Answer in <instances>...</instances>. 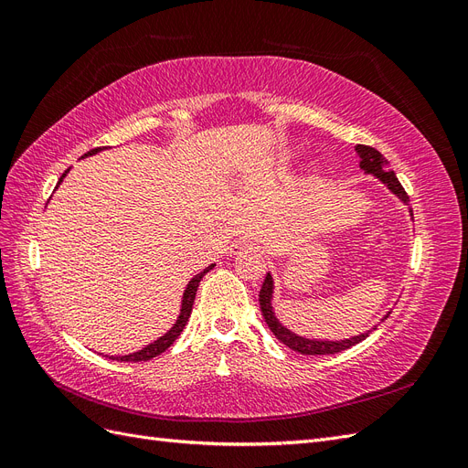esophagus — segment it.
I'll return each instance as SVG.
<instances>
[{
	"instance_id": "34e87169",
	"label": "esophagus",
	"mask_w": 468,
	"mask_h": 468,
	"mask_svg": "<svg viewBox=\"0 0 468 468\" xmlns=\"http://www.w3.org/2000/svg\"><path fill=\"white\" fill-rule=\"evenodd\" d=\"M260 250V244L256 239H250V238H242V239H236V242L230 246V253L238 256V253H244V251H256Z\"/></svg>"
}]
</instances>
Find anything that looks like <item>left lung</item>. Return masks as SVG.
I'll use <instances>...</instances> for the list:
<instances>
[{"instance_id":"1","label":"left lung","mask_w":468,"mask_h":468,"mask_svg":"<svg viewBox=\"0 0 468 468\" xmlns=\"http://www.w3.org/2000/svg\"><path fill=\"white\" fill-rule=\"evenodd\" d=\"M359 158H361V169H365V174H373L375 177H378L385 186L396 195L400 197L404 203H410L408 195L404 191V187L400 186L399 177L390 169L388 160L382 155L378 150L371 148V146H365V144H357L356 146ZM412 212V210H410ZM271 296H273V277L271 275H265L263 279V285L260 291V308H261V314L269 325V330L275 334V337L279 342L285 344L289 349L301 353V356H334V353L339 351H346L349 347H353L356 344L363 342V339L371 334V330L367 334H359L356 337H349V339H342V342H322V339H306L292 334L291 330H287L285 325H281L279 320L275 318L273 313V306H271ZM388 318V314L385 316ZM375 330V328H373Z\"/></svg>"}]
</instances>
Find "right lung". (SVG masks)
I'll return each instance as SVG.
<instances>
[{"mask_svg":"<svg viewBox=\"0 0 468 468\" xmlns=\"http://www.w3.org/2000/svg\"><path fill=\"white\" fill-rule=\"evenodd\" d=\"M99 150H103V148H93V150H90L86 155H93V154H97ZM69 172V169H66V172L62 174V177H60V181L66 177V174ZM58 181V183H60ZM215 267V265H208L205 271H201L199 275H195L191 281H189V285H187V289H186V292H183V301H181V314H179V318H177V322L174 324V328L169 330L167 334H164L162 337H158L155 339V342H152L150 346H146L144 349H140V351H136V353H131V356H122V357H111V359H117V361H148V359H152V357H155V356H160V353H164L169 346H172L176 339L179 337V334L183 332V328H186V324H187V320H189V316H191V310H193V303H195V294H197V289H199V282H201V279L210 271V269Z\"/></svg>","mask_w":468,"mask_h":468,"instance_id":"add662e5","label":"right lung"}]
</instances>
